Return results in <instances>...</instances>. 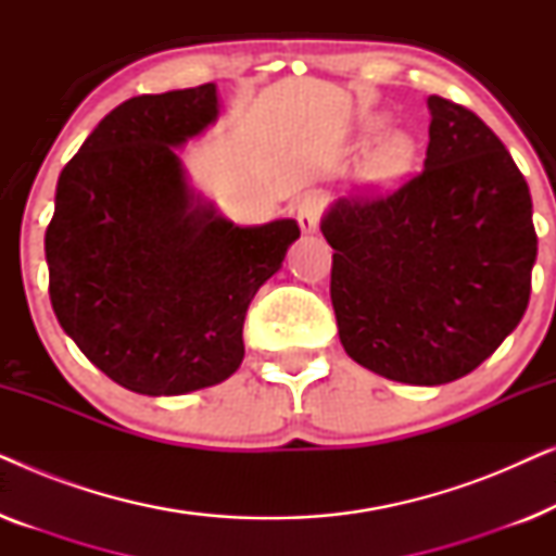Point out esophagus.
Instances as JSON below:
<instances>
[{"label":"esophagus","mask_w":556,"mask_h":556,"mask_svg":"<svg viewBox=\"0 0 556 556\" xmlns=\"http://www.w3.org/2000/svg\"><path fill=\"white\" fill-rule=\"evenodd\" d=\"M321 210H324V200L316 194H306L295 207V217H299L301 232L303 235H314L318 230V219H321Z\"/></svg>","instance_id":"34e87169"}]
</instances>
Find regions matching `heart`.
<instances>
[{
  "instance_id": "obj_1",
  "label": "heart",
  "mask_w": 556,
  "mask_h": 556,
  "mask_svg": "<svg viewBox=\"0 0 556 556\" xmlns=\"http://www.w3.org/2000/svg\"><path fill=\"white\" fill-rule=\"evenodd\" d=\"M415 139L405 131H390L375 143L367 159V172L379 181L397 179L413 164Z\"/></svg>"
}]
</instances>
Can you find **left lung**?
<instances>
[{"label":"left lung","instance_id":"obj_1","mask_svg":"<svg viewBox=\"0 0 556 556\" xmlns=\"http://www.w3.org/2000/svg\"><path fill=\"white\" fill-rule=\"evenodd\" d=\"M425 169L377 200H337L331 303L356 364L405 384L466 377L529 306L536 232L529 185L473 111L428 98Z\"/></svg>","mask_w":556,"mask_h":556}]
</instances>
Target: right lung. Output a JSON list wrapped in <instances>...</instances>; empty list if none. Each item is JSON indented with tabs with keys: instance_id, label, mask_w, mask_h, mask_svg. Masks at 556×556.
<instances>
[{
	"instance_id": "obj_1",
	"label": "right lung",
	"mask_w": 556,
	"mask_h": 556,
	"mask_svg": "<svg viewBox=\"0 0 556 556\" xmlns=\"http://www.w3.org/2000/svg\"><path fill=\"white\" fill-rule=\"evenodd\" d=\"M217 116L215 83L128 98L60 172L45 232L63 331L149 397L238 371L250 301L301 235L295 219L235 225L189 187L177 149Z\"/></svg>"
}]
</instances>
